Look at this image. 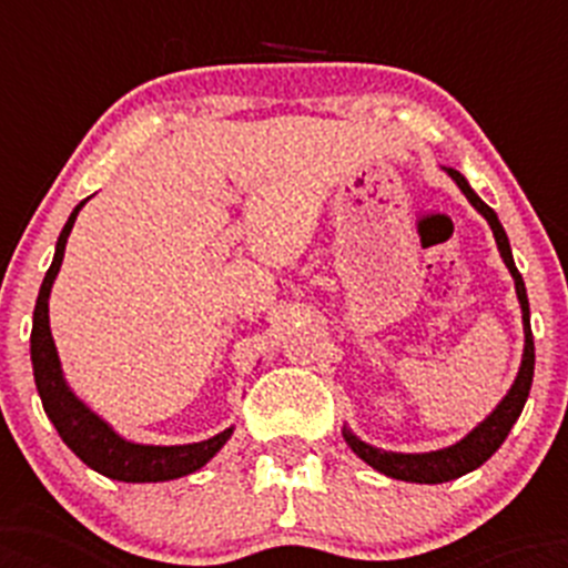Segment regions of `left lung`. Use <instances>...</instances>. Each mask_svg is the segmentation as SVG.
Instances as JSON below:
<instances>
[{
	"label": "left lung",
	"mask_w": 568,
	"mask_h": 568,
	"mask_svg": "<svg viewBox=\"0 0 568 568\" xmlns=\"http://www.w3.org/2000/svg\"><path fill=\"white\" fill-rule=\"evenodd\" d=\"M454 176V182L459 185V191L468 196V203L475 205L477 212L484 214L489 226L495 232V241H498V250H501L504 262L510 267L513 280H516V294H519L521 303V321H525V356H521L519 377L513 383L510 395L504 397L498 409H495L489 418H486L480 427L468 433L466 439L450 445V448L430 450V454H392V450H379L365 445L356 436L345 433V442L354 448V454L368 463L372 468H377L379 475L397 477V480H413V484H445V480H454V477H463L471 468L484 466L486 459L493 457L495 450L501 448V442L507 439V433L513 430V424L525 409V400L530 395V383H534V333H530V310H528V292H525V280L516 271V262H513L510 241H507V232H504L498 214L489 209V205L468 189V182L459 176L457 171H448Z\"/></svg>",
	"instance_id": "left-lung-1"
}]
</instances>
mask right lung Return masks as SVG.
<instances>
[{
    "instance_id": "right-lung-1",
    "label": "right lung",
    "mask_w": 568,
    "mask_h": 568,
    "mask_svg": "<svg viewBox=\"0 0 568 568\" xmlns=\"http://www.w3.org/2000/svg\"><path fill=\"white\" fill-rule=\"evenodd\" d=\"M84 203H79L64 223V230L58 235L55 258L49 265L43 285H40L38 303H34V324H31V368H34V383H38L40 400L47 409L49 422L55 424L58 436L67 442V448L82 459L84 466L93 471L111 477V480H126V484H155V480H173V477L191 475L196 468H203L217 450L226 445L232 436L230 430L217 433L212 439L194 442V445H135V442L120 439L109 424L100 422L97 415L75 400V395L67 388L58 365L55 342L49 333V288L55 280L61 258H64L67 235L73 230L75 214Z\"/></svg>"
}]
</instances>
